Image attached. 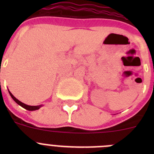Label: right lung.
<instances>
[{
    "mask_svg": "<svg viewBox=\"0 0 154 154\" xmlns=\"http://www.w3.org/2000/svg\"><path fill=\"white\" fill-rule=\"evenodd\" d=\"M9 93H10V94L11 97H12V98L15 100V103H17L18 105H20V106H22L23 108L29 110V111H34V110H37V109H39L42 106V105H39V106H29V105L25 104V103H22V102H21L20 100H18L17 98H15V97L13 96V94H12L10 91H9Z\"/></svg>",
    "mask_w": 154,
    "mask_h": 154,
    "instance_id": "right-lung-1",
    "label": "right lung"
}]
</instances>
